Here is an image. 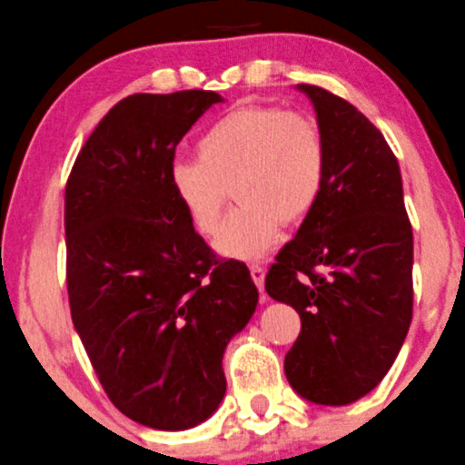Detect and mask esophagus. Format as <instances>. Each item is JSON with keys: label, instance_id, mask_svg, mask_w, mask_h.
<instances>
[{"label": "esophagus", "instance_id": "esophagus-1", "mask_svg": "<svg viewBox=\"0 0 465 465\" xmlns=\"http://www.w3.org/2000/svg\"><path fill=\"white\" fill-rule=\"evenodd\" d=\"M249 272H252V281L256 282L258 290L262 292V287H265V267L252 265V267H249Z\"/></svg>", "mask_w": 465, "mask_h": 465}]
</instances>
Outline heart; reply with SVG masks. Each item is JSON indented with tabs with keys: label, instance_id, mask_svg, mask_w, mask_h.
Listing matches in <instances>:
<instances>
[{
	"label": "heart",
	"instance_id": "1",
	"mask_svg": "<svg viewBox=\"0 0 465 465\" xmlns=\"http://www.w3.org/2000/svg\"><path fill=\"white\" fill-rule=\"evenodd\" d=\"M195 149L198 158L171 164L169 184L203 236L216 232L232 187L238 209L213 241L223 258L258 261L276 245L282 223H298L319 203L327 144L312 117L278 106H238L213 122Z\"/></svg>",
	"mask_w": 465,
	"mask_h": 465
}]
</instances>
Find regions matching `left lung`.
<instances>
[{"mask_svg": "<svg viewBox=\"0 0 465 465\" xmlns=\"http://www.w3.org/2000/svg\"><path fill=\"white\" fill-rule=\"evenodd\" d=\"M327 144L319 203L265 278L301 316L285 376L302 399L348 405L392 368L412 321V227L392 149L356 106L296 84Z\"/></svg>", "mask_w": 465, "mask_h": 465, "instance_id": "1", "label": "left lung"}]
</instances>
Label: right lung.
<instances>
[{
	"label": "right lung",
	"instance_id": "add662e5",
	"mask_svg": "<svg viewBox=\"0 0 465 465\" xmlns=\"http://www.w3.org/2000/svg\"><path fill=\"white\" fill-rule=\"evenodd\" d=\"M213 91L135 93L82 146L66 183V285L102 388L146 428L207 421L227 390L223 356L258 290L245 262L213 261L169 184L175 146Z\"/></svg>",
	"mask_w": 465,
	"mask_h": 465
}]
</instances>
